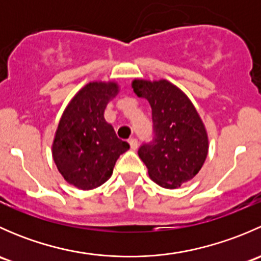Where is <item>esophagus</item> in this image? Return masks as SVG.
Segmentation results:
<instances>
[{
    "mask_svg": "<svg viewBox=\"0 0 261 261\" xmlns=\"http://www.w3.org/2000/svg\"><path fill=\"white\" fill-rule=\"evenodd\" d=\"M128 144H130L131 150H136V149H138V140H136V139L131 138L130 140H128Z\"/></svg>",
    "mask_w": 261,
    "mask_h": 261,
    "instance_id": "34e87169",
    "label": "esophagus"
}]
</instances>
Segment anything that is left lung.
I'll list each match as a JSON object with an SVG mask.
<instances>
[{
	"label": "left lung",
	"instance_id": "obj_1",
	"mask_svg": "<svg viewBox=\"0 0 261 261\" xmlns=\"http://www.w3.org/2000/svg\"><path fill=\"white\" fill-rule=\"evenodd\" d=\"M134 92L151 107L152 141L138 154L150 179L178 188L196 177L208 154V136L196 107L183 91L167 80H134Z\"/></svg>",
	"mask_w": 261,
	"mask_h": 261
}]
</instances>
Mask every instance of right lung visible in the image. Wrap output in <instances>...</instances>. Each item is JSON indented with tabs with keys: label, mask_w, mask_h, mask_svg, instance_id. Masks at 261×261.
Listing matches in <instances>:
<instances>
[{
	"label": "right lung",
	"mask_w": 261,
	"mask_h": 261,
	"mask_svg": "<svg viewBox=\"0 0 261 261\" xmlns=\"http://www.w3.org/2000/svg\"><path fill=\"white\" fill-rule=\"evenodd\" d=\"M116 82H91L75 94L63 112L51 152L65 180L88 191L110 179L116 160L130 149L105 120L107 103L118 93Z\"/></svg>",
	"instance_id": "add662e5"
}]
</instances>
